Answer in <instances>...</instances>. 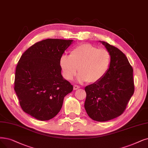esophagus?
<instances>
[{
	"label": "esophagus",
	"mask_w": 148,
	"mask_h": 148,
	"mask_svg": "<svg viewBox=\"0 0 148 148\" xmlns=\"http://www.w3.org/2000/svg\"><path fill=\"white\" fill-rule=\"evenodd\" d=\"M80 88V87L79 86H73V89L74 90H78V89H79V88Z\"/></svg>",
	"instance_id": "obj_1"
}]
</instances>
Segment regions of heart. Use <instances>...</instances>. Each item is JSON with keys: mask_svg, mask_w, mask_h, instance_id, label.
Here are the masks:
<instances>
[{"mask_svg": "<svg viewBox=\"0 0 148 148\" xmlns=\"http://www.w3.org/2000/svg\"><path fill=\"white\" fill-rule=\"evenodd\" d=\"M60 65L64 77L67 80L73 79L78 68V82L95 83L108 72L110 55L105 49H98L92 44H83L74 48L69 56L62 55L60 59Z\"/></svg>", "mask_w": 148, "mask_h": 148, "instance_id": "obj_1", "label": "heart"}]
</instances>
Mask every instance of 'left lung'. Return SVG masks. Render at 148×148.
Returning <instances> with one entry per match:
<instances>
[{
    "label": "left lung",
    "instance_id": "left-lung-1",
    "mask_svg": "<svg viewBox=\"0 0 148 148\" xmlns=\"http://www.w3.org/2000/svg\"><path fill=\"white\" fill-rule=\"evenodd\" d=\"M110 55L107 73L99 81L85 87L84 108L90 119L107 121L121 115L134 92L133 69L116 47L100 41Z\"/></svg>",
    "mask_w": 148,
    "mask_h": 148
}]
</instances>
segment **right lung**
I'll return each mask as SVG.
<instances>
[{
  "label": "right lung",
  "mask_w": 148,
  "mask_h": 148,
  "mask_svg": "<svg viewBox=\"0 0 148 148\" xmlns=\"http://www.w3.org/2000/svg\"><path fill=\"white\" fill-rule=\"evenodd\" d=\"M73 40L47 39L28 49L15 73L14 90L22 110L40 121L49 120L60 111L73 86L61 75L60 59Z\"/></svg>",
  "instance_id": "obj_1"
}]
</instances>
